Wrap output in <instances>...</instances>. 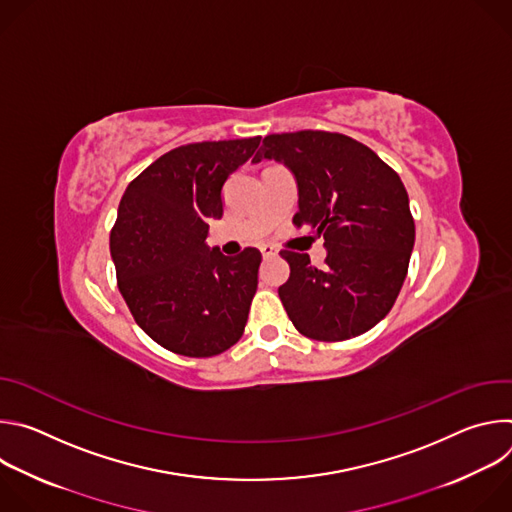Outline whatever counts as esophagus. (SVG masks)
<instances>
[{"label": "esophagus", "instance_id": "34e87169", "mask_svg": "<svg viewBox=\"0 0 512 512\" xmlns=\"http://www.w3.org/2000/svg\"><path fill=\"white\" fill-rule=\"evenodd\" d=\"M261 253H263V257L269 259V257H275V255H277V249H275L271 243H263V245H261Z\"/></svg>", "mask_w": 512, "mask_h": 512}]
</instances>
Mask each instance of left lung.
<instances>
[{
	"mask_svg": "<svg viewBox=\"0 0 512 512\" xmlns=\"http://www.w3.org/2000/svg\"><path fill=\"white\" fill-rule=\"evenodd\" d=\"M263 158L298 180L296 229L324 237V267L281 251L289 279L279 300L300 334L338 342L371 330L393 308L415 243L409 196L399 174L367 145L334 131L304 129L263 139Z\"/></svg>",
	"mask_w": 512,
	"mask_h": 512,
	"instance_id": "1",
	"label": "left lung"
}]
</instances>
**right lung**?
Wrapping results in <instances>:
<instances>
[{
    "label": "right lung",
    "mask_w": 512,
    "mask_h": 512,
    "mask_svg": "<svg viewBox=\"0 0 512 512\" xmlns=\"http://www.w3.org/2000/svg\"><path fill=\"white\" fill-rule=\"evenodd\" d=\"M261 137L180 145L133 178L111 229L117 287L137 326L166 350L208 358L243 336L261 253L208 251L221 190Z\"/></svg>",
    "instance_id": "obj_1"
}]
</instances>
